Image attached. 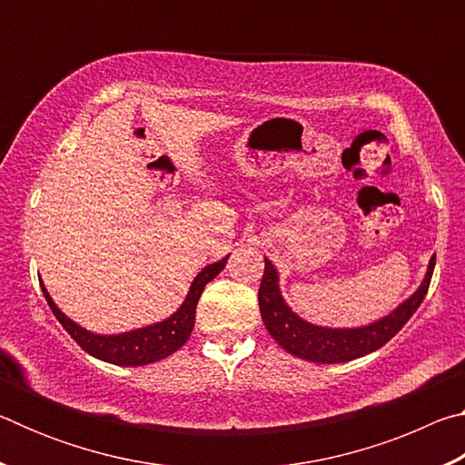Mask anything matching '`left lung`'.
Segmentation results:
<instances>
[{
  "label": "left lung",
  "mask_w": 465,
  "mask_h": 465,
  "mask_svg": "<svg viewBox=\"0 0 465 465\" xmlns=\"http://www.w3.org/2000/svg\"><path fill=\"white\" fill-rule=\"evenodd\" d=\"M432 271H435V256L430 258L427 274H424L420 287L414 291V295L373 324L361 328H324L310 324L289 308L281 295L277 269L269 258H264L258 305H261V316L269 334L291 355L313 361V363H346V361L359 359L381 349L402 330L427 295Z\"/></svg>",
  "instance_id": "left-lung-1"
}]
</instances>
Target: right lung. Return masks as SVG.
Masks as SVG:
<instances>
[{
  "label": "right lung",
  "mask_w": 465,
  "mask_h": 465,
  "mask_svg": "<svg viewBox=\"0 0 465 465\" xmlns=\"http://www.w3.org/2000/svg\"><path fill=\"white\" fill-rule=\"evenodd\" d=\"M227 258L230 256L222 258L219 262L207 264L199 274H196L191 285V291H188V295L184 299V303L180 305L170 318H166L163 322H157V324L131 330V332H123V334L102 336V334L90 332V330L82 328L80 324H75L74 320H69L65 313L54 305L49 291H46V287L43 285V281H41V287H43L46 303H49V308L54 313V318L61 322V326L67 330V334L72 336L85 352H90L92 357L106 361V363H113V365L139 367V365H149V363H155V361L170 357L172 352H176L180 346L188 341V336H191L194 328L196 303H199L203 289L209 281H213L217 274L225 269Z\"/></svg>",
  "instance_id": "1"
}]
</instances>
